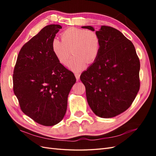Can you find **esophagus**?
Masks as SVG:
<instances>
[{"label":"esophagus","mask_w":156,"mask_h":156,"mask_svg":"<svg viewBox=\"0 0 156 156\" xmlns=\"http://www.w3.org/2000/svg\"><path fill=\"white\" fill-rule=\"evenodd\" d=\"M75 77H76L77 81H79V79H80V75L79 73H75Z\"/></svg>","instance_id":"esophagus-1"}]
</instances>
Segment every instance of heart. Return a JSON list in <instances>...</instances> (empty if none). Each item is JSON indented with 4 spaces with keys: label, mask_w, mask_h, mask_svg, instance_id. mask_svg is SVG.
Masks as SVG:
<instances>
[{
    "label": "heart",
    "mask_w": 156,
    "mask_h": 156,
    "mask_svg": "<svg viewBox=\"0 0 156 156\" xmlns=\"http://www.w3.org/2000/svg\"><path fill=\"white\" fill-rule=\"evenodd\" d=\"M61 38H55L52 41V51L58 62L67 66L71 55L69 68L75 72H79L87 67V62L96 61L100 53L101 40L96 32L69 27L61 34Z\"/></svg>",
    "instance_id": "b5f03b06"
}]
</instances>
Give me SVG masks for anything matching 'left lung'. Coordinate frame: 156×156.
<instances>
[{"label": "left lung", "mask_w": 156, "mask_h": 156, "mask_svg": "<svg viewBox=\"0 0 156 156\" xmlns=\"http://www.w3.org/2000/svg\"><path fill=\"white\" fill-rule=\"evenodd\" d=\"M94 31L91 26L82 27ZM100 37L98 58L81 75L87 100L101 118L115 117L128 108L140 88V61L132 42L108 26L96 31Z\"/></svg>", "instance_id": "8db88e82"}]
</instances>
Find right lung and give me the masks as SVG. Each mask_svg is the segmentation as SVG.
<instances>
[{
  "label": "right lung",
  "mask_w": 156,
  "mask_h": 156,
  "mask_svg": "<svg viewBox=\"0 0 156 156\" xmlns=\"http://www.w3.org/2000/svg\"><path fill=\"white\" fill-rule=\"evenodd\" d=\"M62 27L43 28L22 47L13 74V92L21 111L37 123L52 126L63 119L68 94L76 82L73 72L61 64L52 41Z\"/></svg>",
  "instance_id": "right-lung-1"
}]
</instances>
